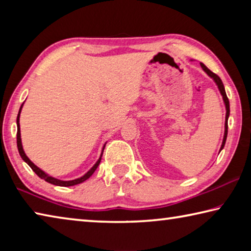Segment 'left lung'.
<instances>
[{
	"instance_id": "8db88e82",
	"label": "left lung",
	"mask_w": 251,
	"mask_h": 251,
	"mask_svg": "<svg viewBox=\"0 0 251 251\" xmlns=\"http://www.w3.org/2000/svg\"><path fill=\"white\" fill-rule=\"evenodd\" d=\"M201 66L202 67V70L206 72V73L210 76L211 78H214V80L216 82V84H217V86L219 88L220 93H222L223 95V99H224V101H225V105H226V122H225V135H224V141H223V144H222V147H220V151L223 150L224 146H225V143H226V139H227V134H228V117H229V113H230V109H229V100L227 97V94L226 92H225V87H224V84L222 82V79H220L219 76L217 74H215L214 72H211L209 69H207V67L202 64V63H201Z\"/></svg>"
}]
</instances>
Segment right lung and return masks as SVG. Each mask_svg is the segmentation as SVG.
Wrapping results in <instances>:
<instances>
[{"label": "right lung", "instance_id": "1", "mask_svg": "<svg viewBox=\"0 0 251 251\" xmlns=\"http://www.w3.org/2000/svg\"><path fill=\"white\" fill-rule=\"evenodd\" d=\"M23 106V104H22ZM22 106H21V108L19 110V115H18V120H16V123H18V134H16V144H18V150H19V152L21 157H22V159L26 163L29 167L32 168V171L36 174L37 176H39L40 178H42V179H44L45 181L50 182V184H53V185H56V186H62V187H69V186H74V185H77V184H80V182L85 181L86 179H88L93 174H94V172L96 171V168L99 167V165L100 163V159H101V155H103V152H101V155L100 157V159L96 161V164L93 166L90 171H88L86 174H85L84 176H82L80 178H77V179H74V180H59V179H56V178L54 177H50L49 176L48 174H45L42 169H40L37 166H35L31 160L28 159V157L25 155V152L23 151V147H22V142H21V130H20V113H21V109H22ZM105 147V146H104ZM104 151V150H103Z\"/></svg>", "mask_w": 251, "mask_h": 251}]
</instances>
